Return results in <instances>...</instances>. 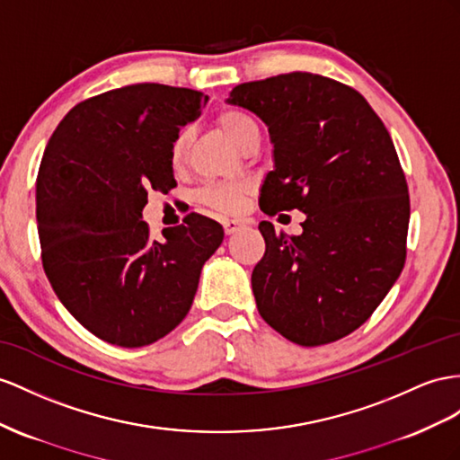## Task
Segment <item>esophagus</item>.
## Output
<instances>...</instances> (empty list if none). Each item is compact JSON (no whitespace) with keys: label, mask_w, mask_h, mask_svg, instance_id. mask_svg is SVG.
Listing matches in <instances>:
<instances>
[{"label":"esophagus","mask_w":460,"mask_h":460,"mask_svg":"<svg viewBox=\"0 0 460 460\" xmlns=\"http://www.w3.org/2000/svg\"><path fill=\"white\" fill-rule=\"evenodd\" d=\"M246 226V221L244 219H237V217H233V219H223V229H226V233L227 234H233V233H237L239 229H243Z\"/></svg>","instance_id":"esophagus-1"}]
</instances>
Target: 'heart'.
Instances as JSON below:
<instances>
[{
    "mask_svg": "<svg viewBox=\"0 0 460 460\" xmlns=\"http://www.w3.org/2000/svg\"><path fill=\"white\" fill-rule=\"evenodd\" d=\"M217 126L223 129L234 146L241 149L246 146V141L252 137H261L258 134V126L252 118L237 109H227L217 114ZM188 146H190V136L186 129L174 136L171 144V164L174 171H181L188 157ZM251 192L249 181H229V182H209L202 190L198 192V199L208 208L221 211V214H231L237 211L243 204L244 198Z\"/></svg>",
    "mask_w": 460,
    "mask_h": 460,
    "instance_id": "obj_1",
    "label": "heart"
}]
</instances>
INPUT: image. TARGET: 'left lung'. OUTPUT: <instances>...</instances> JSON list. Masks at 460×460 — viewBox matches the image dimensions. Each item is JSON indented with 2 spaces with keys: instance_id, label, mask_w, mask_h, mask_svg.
<instances>
[{
  "instance_id": "obj_1",
  "label": "left lung",
  "mask_w": 460,
  "mask_h": 460,
  "mask_svg": "<svg viewBox=\"0 0 460 460\" xmlns=\"http://www.w3.org/2000/svg\"><path fill=\"white\" fill-rule=\"evenodd\" d=\"M229 104L268 126V216L299 209L301 234L261 221L252 270L258 313L299 346H323L369 319L406 261L410 196L391 136L356 89L307 72L241 84Z\"/></svg>"
}]
</instances>
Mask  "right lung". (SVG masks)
Returning a JSON list of instances; mask_svg holds the SVG:
<instances>
[{
    "instance_id": "right-lung-1",
    "label": "right lung",
    "mask_w": 460,
    "mask_h": 460,
    "mask_svg": "<svg viewBox=\"0 0 460 460\" xmlns=\"http://www.w3.org/2000/svg\"><path fill=\"white\" fill-rule=\"evenodd\" d=\"M208 102L159 84L112 89L58 124L37 179L42 266L64 307L122 348L157 342L192 307L199 272L223 241L217 221L188 214L151 239L141 209L176 186L171 144Z\"/></svg>"
}]
</instances>
